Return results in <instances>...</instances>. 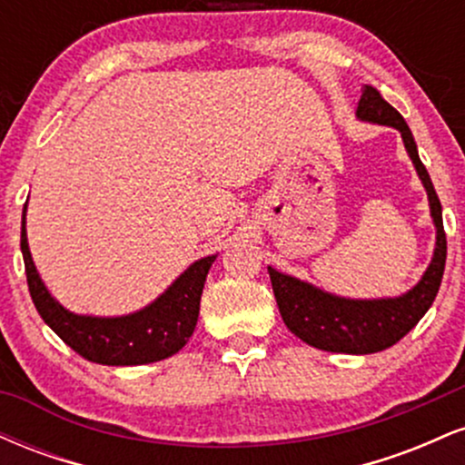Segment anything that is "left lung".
<instances>
[{
	"label": "left lung",
	"instance_id": "obj_1",
	"mask_svg": "<svg viewBox=\"0 0 465 465\" xmlns=\"http://www.w3.org/2000/svg\"><path fill=\"white\" fill-rule=\"evenodd\" d=\"M356 115L376 124L393 126L402 133L409 157L413 159L421 183L429 192L430 216L437 227L433 262L426 269L420 284L396 300H343L295 277L277 273L271 266L269 275L286 328L300 336L303 343L325 351H341V354H373L398 343L411 328L418 325L430 303L435 302L446 266V232L444 221H441L440 196L424 163L420 162L418 146L404 117L370 84L362 89Z\"/></svg>",
	"mask_w": 465,
	"mask_h": 465
}]
</instances>
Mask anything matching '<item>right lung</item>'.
<instances>
[{
	"mask_svg": "<svg viewBox=\"0 0 465 465\" xmlns=\"http://www.w3.org/2000/svg\"><path fill=\"white\" fill-rule=\"evenodd\" d=\"M21 253L30 297L41 319L83 359L100 365H143L168 359L188 343L199 319L207 271L216 255H207L185 271L168 291L143 311L129 317H80L65 311L36 273L25 238V207L21 218Z\"/></svg>",
	"mask_w": 465,
	"mask_h": 465,
	"instance_id": "obj_1",
	"label": "right lung"
}]
</instances>
